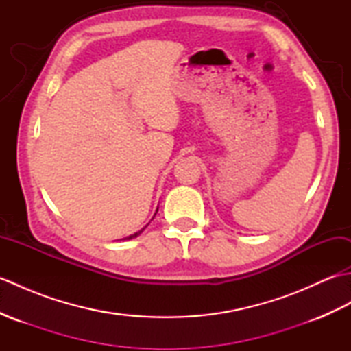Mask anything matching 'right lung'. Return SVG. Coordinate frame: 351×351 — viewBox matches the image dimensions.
Listing matches in <instances>:
<instances>
[{"label":"right lung","mask_w":351,"mask_h":351,"mask_svg":"<svg viewBox=\"0 0 351 351\" xmlns=\"http://www.w3.org/2000/svg\"><path fill=\"white\" fill-rule=\"evenodd\" d=\"M156 211H158V210H156ZM156 214V213H155ZM146 228V226H145ZM145 228L143 229H140L138 230V232H136V234H132V235H130V237H126V238H123V240H132V238H136V237H138L141 232H143V230H145Z\"/></svg>","instance_id":"obj_1"}]
</instances>
